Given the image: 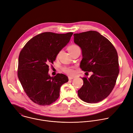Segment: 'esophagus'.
<instances>
[{
    "mask_svg": "<svg viewBox=\"0 0 133 133\" xmlns=\"http://www.w3.org/2000/svg\"><path fill=\"white\" fill-rule=\"evenodd\" d=\"M75 78V77H72V76H69V77H68V79H69V80L73 79H74Z\"/></svg>",
    "mask_w": 133,
    "mask_h": 133,
    "instance_id": "esophagus-1",
    "label": "esophagus"
}]
</instances>
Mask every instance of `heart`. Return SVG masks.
Wrapping results in <instances>:
<instances>
[{
    "mask_svg": "<svg viewBox=\"0 0 133 133\" xmlns=\"http://www.w3.org/2000/svg\"><path fill=\"white\" fill-rule=\"evenodd\" d=\"M77 48H78V46H77V45H70V46H69L68 47V48H67V50H68V52H69V53H71V52H72L73 51H74L75 49H77ZM59 54H60V53H58V54H57V57H58V56L59 55ZM63 71L65 72V73H66V74H68V75H73L74 74V69H73V68H71V67H64V68H63Z\"/></svg>",
    "mask_w": 133,
    "mask_h": 133,
    "instance_id": "obj_1",
    "label": "heart"
}]
</instances>
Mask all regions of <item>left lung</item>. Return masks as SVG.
Returning a JSON list of instances; mask_svg holds the SVG:
<instances>
[{"label": "left lung", "mask_w": 133, "mask_h": 133, "mask_svg": "<svg viewBox=\"0 0 133 133\" xmlns=\"http://www.w3.org/2000/svg\"><path fill=\"white\" fill-rule=\"evenodd\" d=\"M74 36L75 43L82 50L80 68L93 72L90 78H82L83 84L78 91V96L87 103L100 102L112 92L119 74L116 50L109 39L97 31Z\"/></svg>", "instance_id": "1"}]
</instances>
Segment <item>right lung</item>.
Listing matches in <instances>:
<instances>
[{"instance_id": "add662e5", "label": "right lung", "mask_w": 133, "mask_h": 133, "mask_svg": "<svg viewBox=\"0 0 133 133\" xmlns=\"http://www.w3.org/2000/svg\"><path fill=\"white\" fill-rule=\"evenodd\" d=\"M72 34L44 32L32 37L21 51L18 76L24 92L33 102L48 105L59 98L61 87L68 78L63 74L51 77L49 65L53 64Z\"/></svg>"}]
</instances>
